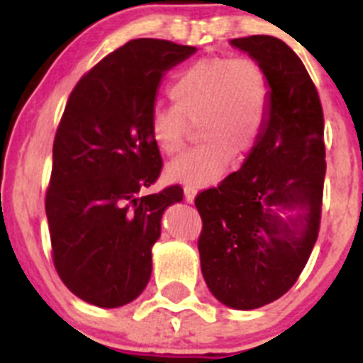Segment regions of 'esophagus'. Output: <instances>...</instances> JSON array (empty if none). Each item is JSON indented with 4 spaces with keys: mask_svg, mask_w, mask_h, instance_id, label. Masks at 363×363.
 <instances>
[{
    "mask_svg": "<svg viewBox=\"0 0 363 363\" xmlns=\"http://www.w3.org/2000/svg\"><path fill=\"white\" fill-rule=\"evenodd\" d=\"M196 193H199V191H196L195 188H191V186H186V188H184V199H186V202H188V203L195 202Z\"/></svg>",
    "mask_w": 363,
    "mask_h": 363,
    "instance_id": "obj_1",
    "label": "esophagus"
}]
</instances>
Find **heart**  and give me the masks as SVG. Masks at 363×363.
<instances>
[{"instance_id": "heart-1", "label": "heart", "mask_w": 363, "mask_h": 363, "mask_svg": "<svg viewBox=\"0 0 363 363\" xmlns=\"http://www.w3.org/2000/svg\"><path fill=\"white\" fill-rule=\"evenodd\" d=\"M175 107H155L149 133L163 155L184 147L191 126L200 124L205 144L167 167V177L188 186H208L223 177L232 155L256 147L269 119L270 87L265 72L247 57H203L175 77Z\"/></svg>"}]
</instances>
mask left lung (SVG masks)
<instances>
[{
    "instance_id": "1",
    "label": "left lung",
    "mask_w": 363,
    "mask_h": 363,
    "mask_svg": "<svg viewBox=\"0 0 363 363\" xmlns=\"http://www.w3.org/2000/svg\"><path fill=\"white\" fill-rule=\"evenodd\" d=\"M265 72L269 119L240 170L196 196L203 228L200 265L221 303L251 311L298 279L320 232L323 111L306 67L276 36L230 40Z\"/></svg>"
}]
</instances>
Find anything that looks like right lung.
I'll use <instances>...</instances> for the list:
<instances>
[{
	"label": "right lung",
	"instance_id": "1",
	"mask_svg": "<svg viewBox=\"0 0 363 363\" xmlns=\"http://www.w3.org/2000/svg\"><path fill=\"white\" fill-rule=\"evenodd\" d=\"M195 52L167 40H131L69 94L54 138L45 212L57 274L84 302L126 306L151 279L161 218L181 202L182 189L138 195L161 170L149 117L164 73Z\"/></svg>",
	"mask_w": 363,
	"mask_h": 363
}]
</instances>
